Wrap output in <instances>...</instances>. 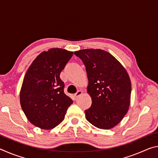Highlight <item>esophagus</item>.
I'll return each mask as SVG.
<instances>
[{
    "label": "esophagus",
    "instance_id": "esophagus-1",
    "mask_svg": "<svg viewBox=\"0 0 158 158\" xmlns=\"http://www.w3.org/2000/svg\"><path fill=\"white\" fill-rule=\"evenodd\" d=\"M81 94H82L81 90H78V91H77L76 93H74V97L77 98V97H79V95H81Z\"/></svg>",
    "mask_w": 158,
    "mask_h": 158
}]
</instances>
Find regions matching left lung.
<instances>
[{
	"mask_svg": "<svg viewBox=\"0 0 158 158\" xmlns=\"http://www.w3.org/2000/svg\"><path fill=\"white\" fill-rule=\"evenodd\" d=\"M74 54L84 63L89 79L87 91L92 105L85 110V118L96 127L111 129L130 106L132 86L126 69L105 50L82 49Z\"/></svg>",
	"mask_w": 158,
	"mask_h": 158,
	"instance_id": "left-lung-1",
	"label": "left lung"
}]
</instances>
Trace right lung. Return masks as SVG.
<instances>
[{
    "label": "right lung",
    "instance_id": "right-lung-1",
    "mask_svg": "<svg viewBox=\"0 0 158 158\" xmlns=\"http://www.w3.org/2000/svg\"><path fill=\"white\" fill-rule=\"evenodd\" d=\"M73 52L53 48L42 52L29 67L20 91L23 111L32 124L41 129H52L65 118L72 99L64 93L61 71Z\"/></svg>",
    "mask_w": 158,
    "mask_h": 158
}]
</instances>
